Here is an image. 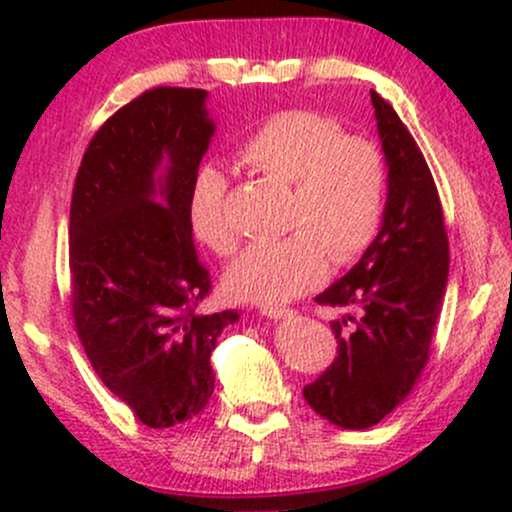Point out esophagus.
I'll use <instances>...</instances> for the list:
<instances>
[{
    "instance_id": "34e87169",
    "label": "esophagus",
    "mask_w": 512,
    "mask_h": 512,
    "mask_svg": "<svg viewBox=\"0 0 512 512\" xmlns=\"http://www.w3.org/2000/svg\"><path fill=\"white\" fill-rule=\"evenodd\" d=\"M260 315L264 317H291L293 310L291 308H281V305H262L260 308Z\"/></svg>"
}]
</instances>
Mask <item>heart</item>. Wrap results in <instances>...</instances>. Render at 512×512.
<instances>
[{"label": "heart", "mask_w": 512, "mask_h": 512, "mask_svg": "<svg viewBox=\"0 0 512 512\" xmlns=\"http://www.w3.org/2000/svg\"><path fill=\"white\" fill-rule=\"evenodd\" d=\"M238 161L252 173L289 182L284 228L276 243L250 245L226 274L238 298L281 303L313 289L327 262L344 267L373 245L385 216L390 170L378 142L344 134L330 117L286 110L269 117L238 149ZM195 238L216 255L238 248L228 219V180L204 166L187 199Z\"/></svg>", "instance_id": "obj_1"}]
</instances>
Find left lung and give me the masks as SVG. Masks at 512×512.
<instances>
[{
	"instance_id": "1",
	"label": "left lung",
	"mask_w": 512,
	"mask_h": 512,
	"mask_svg": "<svg viewBox=\"0 0 512 512\" xmlns=\"http://www.w3.org/2000/svg\"><path fill=\"white\" fill-rule=\"evenodd\" d=\"M370 101L390 168L383 228L361 262L315 298L349 315L332 322L334 361L303 387L322 419L354 431L380 424L424 373L450 267L431 168L395 108L375 91Z\"/></svg>"
}]
</instances>
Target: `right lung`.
I'll return each mask as SVG.
<instances>
[{"label":"right lung","instance_id":"right-lung-1","mask_svg":"<svg viewBox=\"0 0 512 512\" xmlns=\"http://www.w3.org/2000/svg\"><path fill=\"white\" fill-rule=\"evenodd\" d=\"M202 88L156 86L88 142L69 209L74 330L103 385L149 428L190 421L214 392L209 356L238 313H202L211 276L187 199L214 125ZM163 157L167 173L156 176Z\"/></svg>","mask_w":512,"mask_h":512}]
</instances>
